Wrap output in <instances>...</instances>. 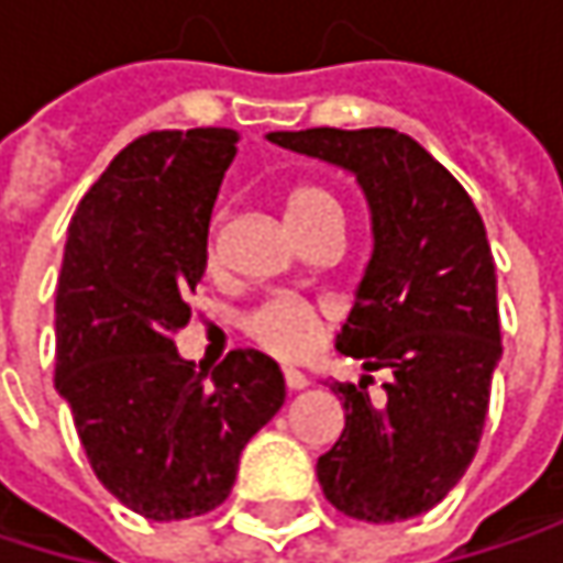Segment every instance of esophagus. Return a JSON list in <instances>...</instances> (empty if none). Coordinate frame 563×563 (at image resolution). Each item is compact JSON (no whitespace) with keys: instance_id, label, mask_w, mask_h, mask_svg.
<instances>
[{"instance_id":"esophagus-1","label":"esophagus","mask_w":563,"mask_h":563,"mask_svg":"<svg viewBox=\"0 0 563 563\" xmlns=\"http://www.w3.org/2000/svg\"><path fill=\"white\" fill-rule=\"evenodd\" d=\"M283 382H286V388H289V391H302V388H309V378H306L302 372H292V368H286V372H283Z\"/></svg>"}]
</instances>
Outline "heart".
<instances>
[{
	"label": "heart",
	"instance_id": "obj_1",
	"mask_svg": "<svg viewBox=\"0 0 563 563\" xmlns=\"http://www.w3.org/2000/svg\"><path fill=\"white\" fill-rule=\"evenodd\" d=\"M283 214H286V224H289V231L296 238L306 234L309 228L322 224V221H342L339 201L322 185H296V188H289V195L283 201ZM205 257H208L211 267L218 264V231L214 228L208 234ZM241 329L267 355H274L280 362H302L306 355H312L319 349L322 332H325V319L306 299L274 296V299L261 302L257 309H251L241 319Z\"/></svg>",
	"mask_w": 563,
	"mask_h": 563
}]
</instances>
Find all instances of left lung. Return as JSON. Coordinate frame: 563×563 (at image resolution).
<instances>
[{"label":"left lung","instance_id":"1","mask_svg":"<svg viewBox=\"0 0 563 563\" xmlns=\"http://www.w3.org/2000/svg\"><path fill=\"white\" fill-rule=\"evenodd\" d=\"M271 143L349 169L372 208L375 251L335 349L388 372L332 382L345 430L319 456L322 496L358 521H404L437 506L476 456L503 355L496 264L466 188L417 140L388 126L271 133Z\"/></svg>","mask_w":563,"mask_h":563}]
</instances>
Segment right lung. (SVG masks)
Listing matches in <instances>:
<instances>
[{"label": "right lung", "instance_id": "right-lung-1", "mask_svg": "<svg viewBox=\"0 0 563 563\" xmlns=\"http://www.w3.org/2000/svg\"><path fill=\"white\" fill-rule=\"evenodd\" d=\"M238 140L224 126L133 140L90 185L67 228L55 388L97 479L153 521L221 506L241 450L286 397L280 365L264 352H228L211 385L175 352Z\"/></svg>", "mask_w": 563, "mask_h": 563}]
</instances>
